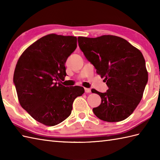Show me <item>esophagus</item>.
Wrapping results in <instances>:
<instances>
[{
    "instance_id": "obj_1",
    "label": "esophagus",
    "mask_w": 160,
    "mask_h": 160,
    "mask_svg": "<svg viewBox=\"0 0 160 160\" xmlns=\"http://www.w3.org/2000/svg\"><path fill=\"white\" fill-rule=\"evenodd\" d=\"M84 91H85V93H91V89H89V88H84Z\"/></svg>"
}]
</instances>
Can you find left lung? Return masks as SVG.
Segmentation results:
<instances>
[{"instance_id":"obj_1","label":"left lung","mask_w":160,"mask_h":160,"mask_svg":"<svg viewBox=\"0 0 160 160\" xmlns=\"http://www.w3.org/2000/svg\"><path fill=\"white\" fill-rule=\"evenodd\" d=\"M78 44L108 89L99 95L102 102L93 108L96 116L108 122H120L132 113L143 96L148 71L142 52L127 40L116 36L97 38L79 36Z\"/></svg>"}]
</instances>
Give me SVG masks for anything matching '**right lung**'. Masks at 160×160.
Instances as JSON below:
<instances>
[{
	"label": "right lung",
	"instance_id": "obj_1",
	"mask_svg": "<svg viewBox=\"0 0 160 160\" xmlns=\"http://www.w3.org/2000/svg\"><path fill=\"white\" fill-rule=\"evenodd\" d=\"M77 47V38L51 33L28 47L13 73L19 103L36 120L55 126L69 116L74 100L84 93L79 86L64 87V64ZM58 81L60 82L57 83Z\"/></svg>",
	"mask_w": 160,
	"mask_h": 160
}]
</instances>
